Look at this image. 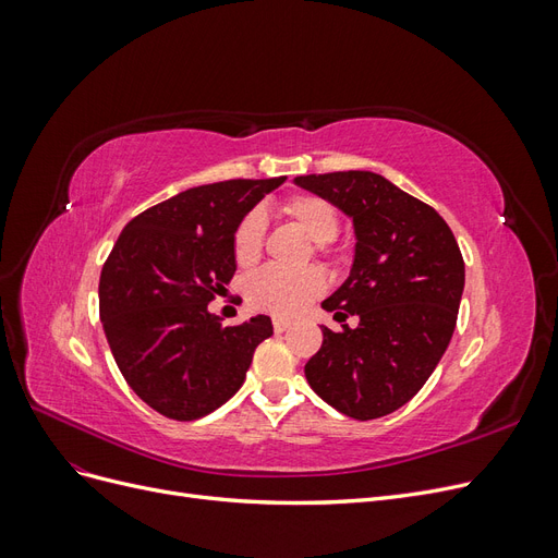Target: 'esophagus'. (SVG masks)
<instances>
[{
	"label": "esophagus",
	"mask_w": 558,
	"mask_h": 558,
	"mask_svg": "<svg viewBox=\"0 0 558 558\" xmlns=\"http://www.w3.org/2000/svg\"><path fill=\"white\" fill-rule=\"evenodd\" d=\"M272 326H275V330H277V332H283V330H289V328H291V320H289V318H275V324H272Z\"/></svg>",
	"instance_id": "34e87169"
}]
</instances>
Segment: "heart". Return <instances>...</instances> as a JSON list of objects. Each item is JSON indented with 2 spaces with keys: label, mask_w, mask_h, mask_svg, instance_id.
Returning a JSON list of instances; mask_svg holds the SVG:
<instances>
[{
  "label": "heart",
  "mask_w": 558,
  "mask_h": 558,
  "mask_svg": "<svg viewBox=\"0 0 558 558\" xmlns=\"http://www.w3.org/2000/svg\"><path fill=\"white\" fill-rule=\"evenodd\" d=\"M283 216L305 234L307 240L324 248L337 234V211L324 197L295 195L283 202ZM263 246V218L248 214L234 232V260L240 265L256 263ZM326 291V277L314 267L307 269H279L265 267L246 281V300L253 310L275 316H295L312 300Z\"/></svg>",
  "instance_id": "obj_1"
}]
</instances>
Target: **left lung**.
I'll use <instances>...</instances> for the list:
<instances>
[{"instance_id": "8db88e82", "label": "left lung", "mask_w": 558, "mask_h": 558, "mask_svg": "<svg viewBox=\"0 0 558 558\" xmlns=\"http://www.w3.org/2000/svg\"><path fill=\"white\" fill-rule=\"evenodd\" d=\"M353 223L349 277L320 307L340 332L305 365L314 393L337 412L367 421L396 412L426 384L456 328L465 265L445 218L375 172H332L293 181Z\"/></svg>"}]
</instances>
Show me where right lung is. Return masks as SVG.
<instances>
[{"instance_id":"add662e5","label":"right lung","mask_w":558,"mask_h":558,"mask_svg":"<svg viewBox=\"0 0 558 558\" xmlns=\"http://www.w3.org/2000/svg\"><path fill=\"white\" fill-rule=\"evenodd\" d=\"M286 179L197 185L123 228L99 277V318L118 369L148 408L193 421L244 384L256 347L272 335L265 314L223 326L209 312L238 260L234 232Z\"/></svg>"}]
</instances>
